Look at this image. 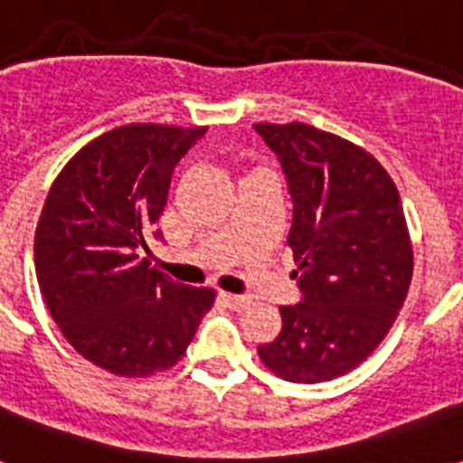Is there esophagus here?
Instances as JSON below:
<instances>
[{"label": "esophagus", "instance_id": "34e87169", "mask_svg": "<svg viewBox=\"0 0 463 463\" xmlns=\"http://www.w3.org/2000/svg\"><path fill=\"white\" fill-rule=\"evenodd\" d=\"M221 300L231 309H245L250 307V298L245 296H235V293H221Z\"/></svg>", "mask_w": 463, "mask_h": 463}]
</instances>
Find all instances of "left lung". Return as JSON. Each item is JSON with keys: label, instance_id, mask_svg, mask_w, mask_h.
Listing matches in <instances>:
<instances>
[{"label": "left lung", "instance_id": "1", "mask_svg": "<svg viewBox=\"0 0 463 463\" xmlns=\"http://www.w3.org/2000/svg\"><path fill=\"white\" fill-rule=\"evenodd\" d=\"M293 196L288 247L303 303L257 348L281 380L315 384L351 373L392 329L413 276L402 196L380 160L303 122L254 125Z\"/></svg>", "mask_w": 463, "mask_h": 463}]
</instances>
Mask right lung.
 <instances>
[{"instance_id":"1","label":"right lung","mask_w":463,"mask_h":463,"mask_svg":"<svg viewBox=\"0 0 463 463\" xmlns=\"http://www.w3.org/2000/svg\"><path fill=\"white\" fill-rule=\"evenodd\" d=\"M203 132L118 127L89 141L47 192L33 250L45 305L74 351L118 377L173 367L216 300L144 257L175 165Z\"/></svg>"}]
</instances>
